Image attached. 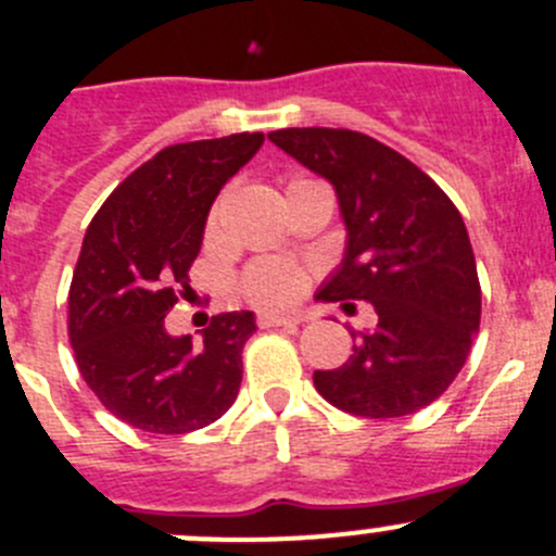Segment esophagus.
<instances>
[{
    "label": "esophagus",
    "mask_w": 556,
    "mask_h": 556,
    "mask_svg": "<svg viewBox=\"0 0 556 556\" xmlns=\"http://www.w3.org/2000/svg\"><path fill=\"white\" fill-rule=\"evenodd\" d=\"M263 326H282V329L288 331H295L299 326L304 324V315L299 313H290V315H266V318L261 320Z\"/></svg>",
    "instance_id": "34e87169"
}]
</instances>
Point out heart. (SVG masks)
<instances>
[{
    "label": "heart",
    "instance_id": "1",
    "mask_svg": "<svg viewBox=\"0 0 556 556\" xmlns=\"http://www.w3.org/2000/svg\"><path fill=\"white\" fill-rule=\"evenodd\" d=\"M304 274L293 271L288 266H279V263H261V266H252L243 277L241 288L247 293V299L252 304L263 309H279L293 304L304 290Z\"/></svg>",
    "mask_w": 556,
    "mask_h": 556
}]
</instances>
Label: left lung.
<instances>
[{
  "label": "left lung",
  "mask_w": 556,
  "mask_h": 556,
  "mask_svg": "<svg viewBox=\"0 0 556 556\" xmlns=\"http://www.w3.org/2000/svg\"><path fill=\"white\" fill-rule=\"evenodd\" d=\"M279 150L329 180L345 225L342 261L320 302H367L372 329L313 381L331 406L392 419L430 406L455 381L480 329L475 252L458 207L406 155L349 128H282Z\"/></svg>",
  "instance_id": "1"
}]
</instances>
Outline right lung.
Wrapping results in <instances>:
<instances>
[{"instance_id": "obj_1", "label": "right lung", "mask_w": 556, "mask_h": 556, "mask_svg": "<svg viewBox=\"0 0 556 556\" xmlns=\"http://www.w3.org/2000/svg\"><path fill=\"white\" fill-rule=\"evenodd\" d=\"M263 134L164 148L112 191L90 222L67 295V331L87 387L117 419L148 433H191L236 403L254 313L216 315L200 340L169 334L164 315L222 186Z\"/></svg>"}]
</instances>
